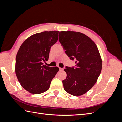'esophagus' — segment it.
Instances as JSON below:
<instances>
[{"label":"esophagus","mask_w":122,"mask_h":122,"mask_svg":"<svg viewBox=\"0 0 122 122\" xmlns=\"http://www.w3.org/2000/svg\"><path fill=\"white\" fill-rule=\"evenodd\" d=\"M59 69H60V71H62V70H64L63 68H59Z\"/></svg>","instance_id":"1"}]
</instances>
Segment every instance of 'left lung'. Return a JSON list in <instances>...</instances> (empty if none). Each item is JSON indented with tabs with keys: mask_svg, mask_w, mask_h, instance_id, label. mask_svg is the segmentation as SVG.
Masks as SVG:
<instances>
[{
	"mask_svg": "<svg viewBox=\"0 0 122 122\" xmlns=\"http://www.w3.org/2000/svg\"><path fill=\"white\" fill-rule=\"evenodd\" d=\"M59 41L70 60L75 59V67H66L67 78L62 80L64 88L75 96L89 91L97 82L102 61L96 44L88 36L79 32L62 31Z\"/></svg>",
	"mask_w": 122,
	"mask_h": 122,
	"instance_id": "1",
	"label": "left lung"
}]
</instances>
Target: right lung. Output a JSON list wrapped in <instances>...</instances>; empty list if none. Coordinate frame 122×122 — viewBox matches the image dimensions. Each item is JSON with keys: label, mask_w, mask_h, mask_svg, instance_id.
<instances>
[{"label": "right lung", "mask_w": 122, "mask_h": 122, "mask_svg": "<svg viewBox=\"0 0 122 122\" xmlns=\"http://www.w3.org/2000/svg\"><path fill=\"white\" fill-rule=\"evenodd\" d=\"M58 32L44 31L33 35L24 41L18 51L16 74L21 86L31 94L47 91L58 71V67H50L42 62L48 60L51 47L58 40Z\"/></svg>", "instance_id": "add662e5"}]
</instances>
